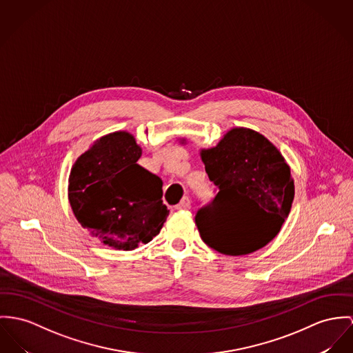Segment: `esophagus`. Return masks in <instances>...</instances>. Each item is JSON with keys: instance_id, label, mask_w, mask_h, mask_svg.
<instances>
[{"instance_id": "obj_1", "label": "esophagus", "mask_w": 353, "mask_h": 353, "mask_svg": "<svg viewBox=\"0 0 353 353\" xmlns=\"http://www.w3.org/2000/svg\"><path fill=\"white\" fill-rule=\"evenodd\" d=\"M176 208L177 210H188V208H190V197H183V200L176 205Z\"/></svg>"}]
</instances>
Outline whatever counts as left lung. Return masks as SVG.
Returning <instances> with one entry per match:
<instances>
[{
  "mask_svg": "<svg viewBox=\"0 0 353 353\" xmlns=\"http://www.w3.org/2000/svg\"><path fill=\"white\" fill-rule=\"evenodd\" d=\"M201 160L217 190L194 216L203 242L225 255H245L272 242L294 199L290 168L278 149L262 134L236 128L201 150Z\"/></svg>",
  "mask_w": 353,
  "mask_h": 353,
  "instance_id": "left-lung-1",
  "label": "left lung"
}]
</instances>
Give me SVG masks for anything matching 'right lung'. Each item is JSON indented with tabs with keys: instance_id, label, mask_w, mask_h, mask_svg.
<instances>
[{
	"instance_id": "1",
	"label": "right lung",
	"mask_w": 353,
	"mask_h": 353,
	"mask_svg": "<svg viewBox=\"0 0 353 353\" xmlns=\"http://www.w3.org/2000/svg\"><path fill=\"white\" fill-rule=\"evenodd\" d=\"M141 154L134 137L117 132L84 152L70 174L68 199L78 221L117 250L150 242L169 215L163 180L137 163Z\"/></svg>"
}]
</instances>
